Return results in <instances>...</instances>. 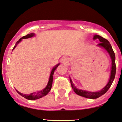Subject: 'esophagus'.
I'll return each instance as SVG.
<instances>
[{
    "mask_svg": "<svg viewBox=\"0 0 122 122\" xmlns=\"http://www.w3.org/2000/svg\"><path fill=\"white\" fill-rule=\"evenodd\" d=\"M61 61H62V62L64 64H67L68 62H69V59L67 57H63L62 60H61Z\"/></svg>",
    "mask_w": 122,
    "mask_h": 122,
    "instance_id": "34e87169",
    "label": "esophagus"
}]
</instances>
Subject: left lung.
<instances>
[{"instance_id":"1","label":"left lung","mask_w":122,"mask_h":122,"mask_svg":"<svg viewBox=\"0 0 122 122\" xmlns=\"http://www.w3.org/2000/svg\"><path fill=\"white\" fill-rule=\"evenodd\" d=\"M98 39L100 41L101 43H98L97 45V46L102 47L103 49H105L107 51V53H108L110 56L111 58V61H112V65H111V70L110 73V77H109V81H108V83L107 85L104 87L103 89L101 90L98 91V92H89V91L85 90H81L79 89L76 87V86L72 82L71 78L70 77V81L71 83V86L73 89V91L75 93L77 94L79 96H81V97H85V98H87L90 99H96L98 98V97H101L103 94H104L108 89L110 88L111 86L112 85V83H113V80H114L116 74V64H115V54L114 51H113V49H112V46H111V44L109 43V41H107L106 39L103 38L101 36H99L98 35H95L93 36V39Z\"/></svg>"}]
</instances>
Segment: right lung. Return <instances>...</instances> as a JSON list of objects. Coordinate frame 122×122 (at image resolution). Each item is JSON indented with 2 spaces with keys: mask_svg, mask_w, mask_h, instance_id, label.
Here are the masks:
<instances>
[{
  "mask_svg": "<svg viewBox=\"0 0 122 122\" xmlns=\"http://www.w3.org/2000/svg\"><path fill=\"white\" fill-rule=\"evenodd\" d=\"M35 36V33H29V34H28L27 35L24 36L22 37L21 38H20V39L18 40V41H17V43H15V45L14 46L13 50H14V49H15L16 46H17V45L19 43L20 41H22V39L30 38V37H32L33 36ZM59 65H60V63L57 64V65H56V66H54V67L53 68V69H51V71L50 75V77H49V81H48L47 85H46V87H45V89L41 90L38 91V92H37L36 93V92H34V93L29 94H22L20 93V92H19L18 91H17V90H16L17 93L21 95V96H22V97H24L25 98L27 99V100H37V99L41 98V97L46 96V95L49 93V92L50 91L51 89L52 83H53V75H54V71H56V69H57V68L58 67Z\"/></svg>",
  "mask_w": 122,
  "mask_h": 122,
  "instance_id": "obj_1",
  "label": "right lung"
}]
</instances>
